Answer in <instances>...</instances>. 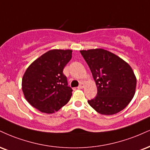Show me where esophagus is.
<instances>
[{
  "mask_svg": "<svg viewBox=\"0 0 150 150\" xmlns=\"http://www.w3.org/2000/svg\"><path fill=\"white\" fill-rule=\"evenodd\" d=\"M84 84H83V83H82V84H80V85H79V86L77 88H78V89H82V88H84Z\"/></svg>",
  "mask_w": 150,
  "mask_h": 150,
  "instance_id": "obj_1",
  "label": "esophagus"
}]
</instances>
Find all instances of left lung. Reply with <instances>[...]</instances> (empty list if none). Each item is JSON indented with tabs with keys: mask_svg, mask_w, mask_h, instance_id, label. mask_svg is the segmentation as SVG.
Segmentation results:
<instances>
[{
	"mask_svg": "<svg viewBox=\"0 0 150 150\" xmlns=\"http://www.w3.org/2000/svg\"><path fill=\"white\" fill-rule=\"evenodd\" d=\"M97 86V95L88 103L97 112L115 115L124 110L136 93V77L128 63L103 50H80Z\"/></svg>",
	"mask_w": 150,
	"mask_h": 150,
	"instance_id": "left-lung-1",
	"label": "left lung"
}]
</instances>
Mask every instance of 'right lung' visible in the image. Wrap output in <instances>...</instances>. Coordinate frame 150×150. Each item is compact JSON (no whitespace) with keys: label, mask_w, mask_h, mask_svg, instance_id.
Masks as SVG:
<instances>
[{"label":"right lung","mask_w":150,"mask_h":150,"mask_svg":"<svg viewBox=\"0 0 150 150\" xmlns=\"http://www.w3.org/2000/svg\"><path fill=\"white\" fill-rule=\"evenodd\" d=\"M71 50H52L32 63L21 82L25 98L39 111L52 114L69 101L72 90L63 73L72 58Z\"/></svg>","instance_id":"obj_1"}]
</instances>
